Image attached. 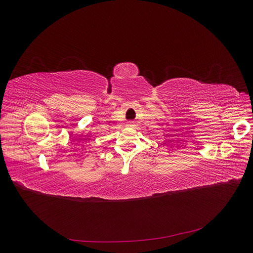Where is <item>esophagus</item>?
Wrapping results in <instances>:
<instances>
[{
  "label": "esophagus",
  "instance_id": "34e87169",
  "mask_svg": "<svg viewBox=\"0 0 253 253\" xmlns=\"http://www.w3.org/2000/svg\"><path fill=\"white\" fill-rule=\"evenodd\" d=\"M126 126H134V122H133V121H127Z\"/></svg>",
  "mask_w": 253,
  "mask_h": 253
}]
</instances>
